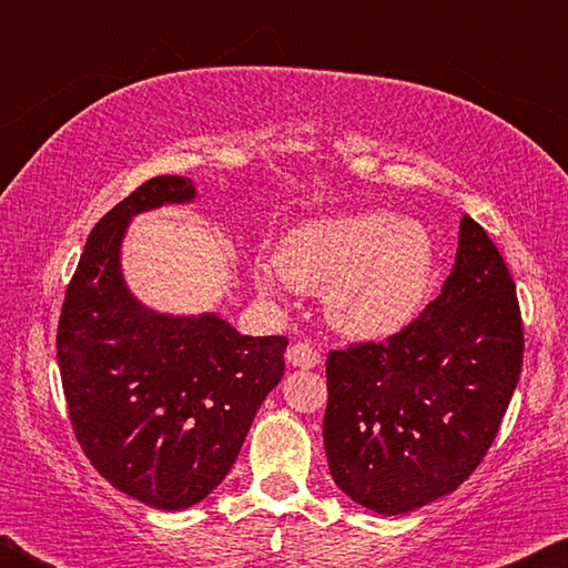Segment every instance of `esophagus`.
Here are the masks:
<instances>
[{
  "instance_id": "34e87169",
  "label": "esophagus",
  "mask_w": 568,
  "mask_h": 568,
  "mask_svg": "<svg viewBox=\"0 0 568 568\" xmlns=\"http://www.w3.org/2000/svg\"><path fill=\"white\" fill-rule=\"evenodd\" d=\"M285 358L293 365V368H303V371H311L321 363V355L315 353L307 343H293L291 348H287Z\"/></svg>"
}]
</instances>
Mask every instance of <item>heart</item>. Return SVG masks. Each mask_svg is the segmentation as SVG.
<instances>
[{"mask_svg": "<svg viewBox=\"0 0 568 568\" xmlns=\"http://www.w3.org/2000/svg\"><path fill=\"white\" fill-rule=\"evenodd\" d=\"M436 275L428 227L383 210L315 217L287 230L277 257H257V291L325 293L328 321L358 341H386L423 311Z\"/></svg>", "mask_w": 568, "mask_h": 568, "instance_id": "obj_1", "label": "heart"}]
</instances>
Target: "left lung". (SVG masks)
I'll use <instances>...</instances> for the list:
<instances>
[{
	"label": "left lung",
	"instance_id": "left-lung-1",
	"mask_svg": "<svg viewBox=\"0 0 568 568\" xmlns=\"http://www.w3.org/2000/svg\"><path fill=\"white\" fill-rule=\"evenodd\" d=\"M521 361L516 285L486 230L464 215L454 271L420 318L325 361L335 486L383 516L456 491L494 444Z\"/></svg>",
	"mask_w": 568,
	"mask_h": 568
}]
</instances>
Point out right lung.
I'll return each mask as SVG.
<instances>
[{"label": "right lung", "instance_id": "obj_1", "mask_svg": "<svg viewBox=\"0 0 568 568\" xmlns=\"http://www.w3.org/2000/svg\"><path fill=\"white\" fill-rule=\"evenodd\" d=\"M195 200L190 178L160 175L114 205L88 237L57 328L77 440L118 491L160 511L223 484L285 371L283 335L253 338L215 313H160L124 281L132 217Z\"/></svg>", "mask_w": 568, "mask_h": 568}]
</instances>
